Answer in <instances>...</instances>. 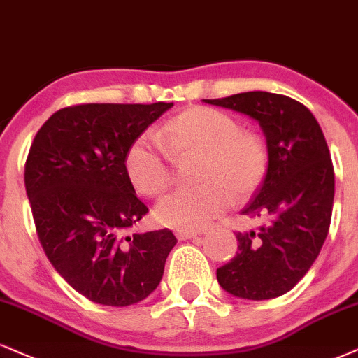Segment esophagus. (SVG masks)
I'll list each match as a JSON object with an SVG mask.
<instances>
[{"label": "esophagus", "mask_w": 358, "mask_h": 358, "mask_svg": "<svg viewBox=\"0 0 358 358\" xmlns=\"http://www.w3.org/2000/svg\"><path fill=\"white\" fill-rule=\"evenodd\" d=\"M196 236H199V232H197V231H180V229L176 231V237H178L179 241L192 239V237H196Z\"/></svg>", "instance_id": "esophagus-1"}]
</instances>
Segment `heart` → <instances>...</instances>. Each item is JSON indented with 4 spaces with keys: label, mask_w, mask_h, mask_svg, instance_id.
I'll return each mask as SVG.
<instances>
[{
    "label": "heart",
    "mask_w": 358,
    "mask_h": 358,
    "mask_svg": "<svg viewBox=\"0 0 358 358\" xmlns=\"http://www.w3.org/2000/svg\"><path fill=\"white\" fill-rule=\"evenodd\" d=\"M186 156H201V184L164 197L154 213L159 224L180 231L202 229L229 209L234 196L252 194L268 166L260 136L242 131L231 114L197 106L171 117L159 136H139L127 151L126 169L139 192L161 196L174 180L172 157Z\"/></svg>",
    "instance_id": "1"
}]
</instances>
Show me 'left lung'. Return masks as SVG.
I'll use <instances>...</instances> for the list:
<instances>
[{"label":"left lung","instance_id":"1","mask_svg":"<svg viewBox=\"0 0 358 358\" xmlns=\"http://www.w3.org/2000/svg\"><path fill=\"white\" fill-rule=\"evenodd\" d=\"M204 101L255 119L268 152L266 178L242 209L262 224L236 234L239 250L217 280L234 297L275 299L306 275L329 234L335 176L327 141L314 114L289 96L249 91Z\"/></svg>","mask_w":358,"mask_h":358}]
</instances>
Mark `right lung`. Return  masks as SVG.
<instances>
[{"instance_id":"right-lung-1","label":"right lung","mask_w":358,"mask_h":358,"mask_svg":"<svg viewBox=\"0 0 358 358\" xmlns=\"http://www.w3.org/2000/svg\"><path fill=\"white\" fill-rule=\"evenodd\" d=\"M172 103L78 104L34 136L24 186L44 254L86 299L111 307L156 290L178 239L169 229L132 232L148 214L126 169L129 148Z\"/></svg>"}]
</instances>
